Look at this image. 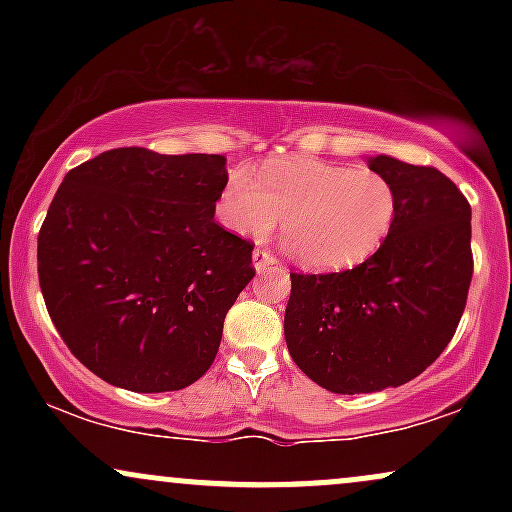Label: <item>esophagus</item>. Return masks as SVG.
Segmentation results:
<instances>
[{
  "label": "esophagus",
  "mask_w": 512,
  "mask_h": 512,
  "mask_svg": "<svg viewBox=\"0 0 512 512\" xmlns=\"http://www.w3.org/2000/svg\"><path fill=\"white\" fill-rule=\"evenodd\" d=\"M252 264H255L257 272H264V269L272 267V264H276V257L272 255V252L257 248L255 252H252Z\"/></svg>",
  "instance_id": "1"
}]
</instances>
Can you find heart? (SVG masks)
Wrapping results in <instances>:
<instances>
[{
  "mask_svg": "<svg viewBox=\"0 0 512 512\" xmlns=\"http://www.w3.org/2000/svg\"><path fill=\"white\" fill-rule=\"evenodd\" d=\"M397 209V190L383 173L315 158L264 163L260 182L248 168H236L219 197L221 221L240 236L264 238L284 219L298 260L322 272L375 255Z\"/></svg>",
  "mask_w": 512,
  "mask_h": 512,
  "instance_id": "b5f03b06",
  "label": "heart"
}]
</instances>
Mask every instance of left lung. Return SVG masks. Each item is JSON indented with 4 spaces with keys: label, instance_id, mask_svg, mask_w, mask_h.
<instances>
[{
    "label": "left lung",
    "instance_id": "1",
    "mask_svg": "<svg viewBox=\"0 0 512 512\" xmlns=\"http://www.w3.org/2000/svg\"><path fill=\"white\" fill-rule=\"evenodd\" d=\"M397 190V219L354 269L291 274L284 334L296 366L337 395L397 387L450 344L472 281V207L448 175L375 156Z\"/></svg>",
    "mask_w": 512,
    "mask_h": 512
}]
</instances>
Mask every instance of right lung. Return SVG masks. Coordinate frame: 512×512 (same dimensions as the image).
<instances>
[{
    "label": "right lung",
    "instance_id": "obj_1",
    "mask_svg": "<svg viewBox=\"0 0 512 512\" xmlns=\"http://www.w3.org/2000/svg\"><path fill=\"white\" fill-rule=\"evenodd\" d=\"M226 156L122 146L64 175L38 279L69 351L105 383L182 390L207 373L255 276L250 240L214 221Z\"/></svg>",
    "mask_w": 512,
    "mask_h": 512
}]
</instances>
